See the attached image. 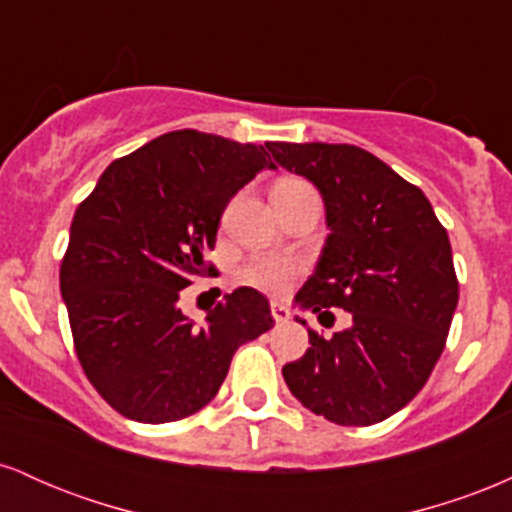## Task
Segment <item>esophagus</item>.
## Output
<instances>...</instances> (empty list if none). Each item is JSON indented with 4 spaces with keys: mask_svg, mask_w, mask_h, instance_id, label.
<instances>
[{
    "mask_svg": "<svg viewBox=\"0 0 512 512\" xmlns=\"http://www.w3.org/2000/svg\"><path fill=\"white\" fill-rule=\"evenodd\" d=\"M272 317L276 320V325H284V322H289V317H291V313H289V308H286L284 303H272Z\"/></svg>",
    "mask_w": 512,
    "mask_h": 512,
    "instance_id": "34e87169",
    "label": "esophagus"
}]
</instances>
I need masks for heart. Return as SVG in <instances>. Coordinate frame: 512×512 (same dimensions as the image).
Listing matches in <instances>:
<instances>
[{"mask_svg": "<svg viewBox=\"0 0 512 512\" xmlns=\"http://www.w3.org/2000/svg\"><path fill=\"white\" fill-rule=\"evenodd\" d=\"M276 187H284V190H313L308 182L296 178L276 182ZM298 274H301V262L298 260H291V257L262 255L252 257V260L240 269V281H245V284L267 293H284Z\"/></svg>", "mask_w": 512, "mask_h": 512, "instance_id": "1", "label": "heart"}]
</instances>
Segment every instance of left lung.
<instances>
[{
	"mask_svg": "<svg viewBox=\"0 0 512 512\" xmlns=\"http://www.w3.org/2000/svg\"><path fill=\"white\" fill-rule=\"evenodd\" d=\"M267 149L317 187L330 228L293 305L320 322L330 308L351 315L330 339L308 330L313 346L281 373L291 395L332 424H378L419 395L443 354L460 298L448 231L424 192L366 149L322 142Z\"/></svg>",
	"mask_w": 512,
	"mask_h": 512,
	"instance_id": "left-lung-1",
	"label": "left lung"
}]
</instances>
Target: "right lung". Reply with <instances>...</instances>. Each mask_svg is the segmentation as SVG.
Masks as SVG:
<instances>
[{
    "label": "right lung",
    "instance_id": "1",
    "mask_svg": "<svg viewBox=\"0 0 512 512\" xmlns=\"http://www.w3.org/2000/svg\"><path fill=\"white\" fill-rule=\"evenodd\" d=\"M264 168V146L178 129L117 158L76 209L60 291L86 378L142 424L185 419L216 397L238 346L272 330L260 291L240 286L202 325L180 310L211 274L226 204Z\"/></svg>",
    "mask_w": 512,
    "mask_h": 512
}]
</instances>
